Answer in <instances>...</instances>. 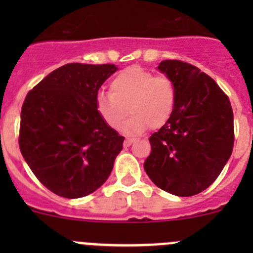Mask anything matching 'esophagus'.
I'll return each mask as SVG.
<instances>
[{"instance_id":"esophagus-1","label":"esophagus","mask_w":253,"mask_h":253,"mask_svg":"<svg viewBox=\"0 0 253 253\" xmlns=\"http://www.w3.org/2000/svg\"><path fill=\"white\" fill-rule=\"evenodd\" d=\"M132 143H133V139L126 138V139H125V142H124V145H125V147H129V145H131Z\"/></svg>"}]
</instances>
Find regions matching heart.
<instances>
[{
  "mask_svg": "<svg viewBox=\"0 0 253 253\" xmlns=\"http://www.w3.org/2000/svg\"><path fill=\"white\" fill-rule=\"evenodd\" d=\"M176 104V85L165 76L155 77L154 73L141 67H129L111 81L110 94L101 93L96 98V110L111 128H117L127 109L131 119L122 131L133 136L148 128L157 129L168 124Z\"/></svg>",
  "mask_w": 253,
  "mask_h": 253,
  "instance_id": "heart-1",
  "label": "heart"
}]
</instances>
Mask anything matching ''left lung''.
Listing matches in <instances>:
<instances>
[{
	"instance_id": "obj_1",
	"label": "left lung",
	"mask_w": 253,
	"mask_h": 253,
	"mask_svg": "<svg viewBox=\"0 0 253 253\" xmlns=\"http://www.w3.org/2000/svg\"><path fill=\"white\" fill-rule=\"evenodd\" d=\"M158 70L176 85V104L167 125L150 136L144 170L159 188L190 197L215 181L234 147L230 100L200 68L177 60Z\"/></svg>"
}]
</instances>
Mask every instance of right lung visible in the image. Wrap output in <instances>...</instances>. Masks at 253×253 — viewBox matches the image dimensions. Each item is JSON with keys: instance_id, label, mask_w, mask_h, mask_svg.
<instances>
[{"instance_id": "obj_1", "label": "right lung", "mask_w": 253, "mask_h": 253, "mask_svg": "<svg viewBox=\"0 0 253 253\" xmlns=\"http://www.w3.org/2000/svg\"><path fill=\"white\" fill-rule=\"evenodd\" d=\"M111 65L68 63L28 93L20 112L19 148L38 180L65 198L98 190L110 176L125 137L96 110Z\"/></svg>"}]
</instances>
